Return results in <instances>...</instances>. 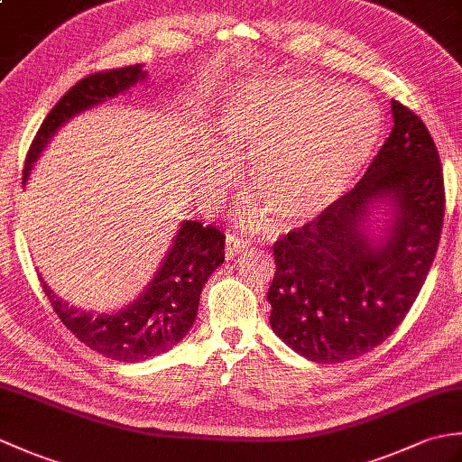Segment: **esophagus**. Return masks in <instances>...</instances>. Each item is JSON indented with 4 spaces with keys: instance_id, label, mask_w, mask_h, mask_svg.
I'll return each mask as SVG.
<instances>
[{
    "instance_id": "esophagus-1",
    "label": "esophagus",
    "mask_w": 462,
    "mask_h": 462,
    "mask_svg": "<svg viewBox=\"0 0 462 462\" xmlns=\"http://www.w3.org/2000/svg\"><path fill=\"white\" fill-rule=\"evenodd\" d=\"M244 250H246V242L238 238L236 234H226V248H224L226 260H232V258L240 256Z\"/></svg>"
}]
</instances>
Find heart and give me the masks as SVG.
Returning a JSON list of instances; mask_svg holds the SVG:
<instances>
[{
    "instance_id": "heart-1",
    "label": "heart",
    "mask_w": 462,
    "mask_h": 462,
    "mask_svg": "<svg viewBox=\"0 0 462 462\" xmlns=\"http://www.w3.org/2000/svg\"><path fill=\"white\" fill-rule=\"evenodd\" d=\"M383 119L367 93L313 77L254 81L224 101L218 131L200 144V180L218 190L236 162L278 228L326 212L371 161ZM252 208V214H258Z\"/></svg>"
}]
</instances>
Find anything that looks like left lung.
Instances as JSON below:
<instances>
[{
    "label": "left lung",
    "instance_id": "obj_1",
    "mask_svg": "<svg viewBox=\"0 0 462 462\" xmlns=\"http://www.w3.org/2000/svg\"><path fill=\"white\" fill-rule=\"evenodd\" d=\"M393 131L365 176L273 244V333L316 363L356 359L395 331L435 260L443 169L419 116L391 101Z\"/></svg>",
    "mask_w": 462,
    "mask_h": 462
}]
</instances>
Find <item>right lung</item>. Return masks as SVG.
Segmentation results:
<instances>
[{
  "mask_svg": "<svg viewBox=\"0 0 462 462\" xmlns=\"http://www.w3.org/2000/svg\"><path fill=\"white\" fill-rule=\"evenodd\" d=\"M143 65L93 73L71 87L45 116L27 152L23 186L43 149L55 133L75 115L115 99L136 83L146 81ZM224 236L212 226L196 220L180 222L172 246L144 291L129 306L113 313L85 311L69 306L42 278L43 291L53 311L87 347L115 361L136 363L161 356L186 337L199 311L200 291L212 272L224 262Z\"/></svg>",
  "mask_w": 462,
  "mask_h": 462,
  "instance_id": "1",
  "label": "right lung"
}]
</instances>
